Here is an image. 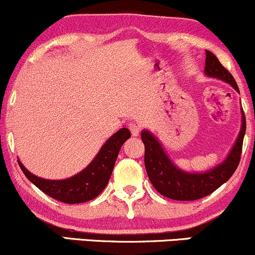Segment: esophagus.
Masks as SVG:
<instances>
[{
  "label": "esophagus",
  "instance_id": "obj_1",
  "mask_svg": "<svg viewBox=\"0 0 255 255\" xmlns=\"http://www.w3.org/2000/svg\"><path fill=\"white\" fill-rule=\"evenodd\" d=\"M128 128H129L131 135L133 136H137L140 134V130H141V128H140L139 125L134 124V122H131V124H129V126H128Z\"/></svg>",
  "mask_w": 255,
  "mask_h": 255
}]
</instances>
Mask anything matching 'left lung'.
Wrapping results in <instances>:
<instances>
[{
  "label": "left lung",
  "instance_id": "1",
  "mask_svg": "<svg viewBox=\"0 0 255 255\" xmlns=\"http://www.w3.org/2000/svg\"><path fill=\"white\" fill-rule=\"evenodd\" d=\"M205 73L209 77L218 78L229 83L238 92V84L231 73L222 66L211 51H206ZM246 133V118L242 116V128L238 141L224 163L204 174H189L176 168L166 157L156 137L147 130L141 131V140L145 145V168L151 183L158 193L172 200L192 201L210 195L227 182L238 169L241 159L242 145Z\"/></svg>",
  "mask_w": 255,
  "mask_h": 255
}]
</instances>
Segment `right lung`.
<instances>
[{
	"label": "right lung",
	"instance_id": "add662e5",
	"mask_svg": "<svg viewBox=\"0 0 255 255\" xmlns=\"http://www.w3.org/2000/svg\"><path fill=\"white\" fill-rule=\"evenodd\" d=\"M129 136L130 131L127 128L120 129L105 142L92 163L85 170L67 180H44L32 175L21 163H17L25 176L49 197L66 204L85 203L98 197L107 187L120 148Z\"/></svg>",
	"mask_w": 255,
	"mask_h": 255
}]
</instances>
